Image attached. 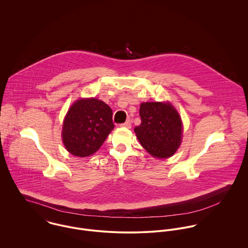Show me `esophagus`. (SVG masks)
<instances>
[{
    "instance_id": "esophagus-1",
    "label": "esophagus",
    "mask_w": 248,
    "mask_h": 248,
    "mask_svg": "<svg viewBox=\"0 0 248 248\" xmlns=\"http://www.w3.org/2000/svg\"><path fill=\"white\" fill-rule=\"evenodd\" d=\"M121 126H122V127H126V128L130 129V128L132 127V123H131V121H130V120H127L125 123L121 124Z\"/></svg>"
}]
</instances>
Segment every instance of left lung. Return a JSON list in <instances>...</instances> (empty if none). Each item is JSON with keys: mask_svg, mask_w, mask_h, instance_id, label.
<instances>
[{"mask_svg": "<svg viewBox=\"0 0 248 248\" xmlns=\"http://www.w3.org/2000/svg\"><path fill=\"white\" fill-rule=\"evenodd\" d=\"M141 124L135 128L142 147L154 157L172 156L182 140V122L170 102H145L140 108Z\"/></svg>", "mask_w": 248, "mask_h": 248, "instance_id": "obj_1", "label": "left lung"}]
</instances>
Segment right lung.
Listing matches in <instances>:
<instances>
[{"mask_svg":"<svg viewBox=\"0 0 248 248\" xmlns=\"http://www.w3.org/2000/svg\"><path fill=\"white\" fill-rule=\"evenodd\" d=\"M112 110L97 98H80L69 108L63 122L62 140L71 155H93L113 130Z\"/></svg>","mask_w":248,"mask_h":248,"instance_id":"right-lung-1","label":"right lung"}]
</instances>
